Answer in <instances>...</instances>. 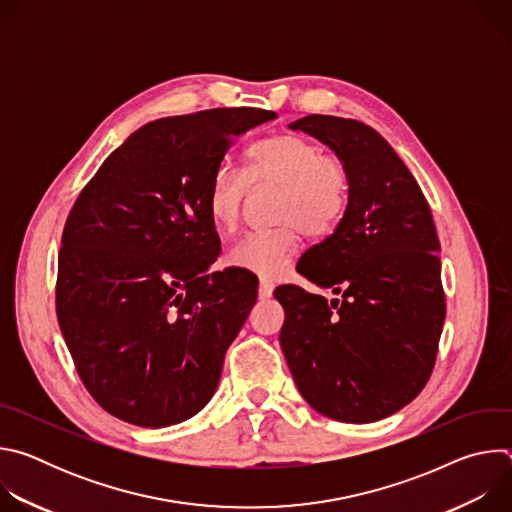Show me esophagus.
<instances>
[{
    "instance_id": "34e87169",
    "label": "esophagus",
    "mask_w": 512,
    "mask_h": 512,
    "mask_svg": "<svg viewBox=\"0 0 512 512\" xmlns=\"http://www.w3.org/2000/svg\"><path fill=\"white\" fill-rule=\"evenodd\" d=\"M273 281H269V279H261L259 281V298L261 300H267V298H271V294H273Z\"/></svg>"
}]
</instances>
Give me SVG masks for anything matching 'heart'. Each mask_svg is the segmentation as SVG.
Instances as JSON below:
<instances>
[{"mask_svg": "<svg viewBox=\"0 0 512 512\" xmlns=\"http://www.w3.org/2000/svg\"><path fill=\"white\" fill-rule=\"evenodd\" d=\"M249 184L275 190L277 225L239 239L229 263L261 277L285 271L298 253L300 229L312 237L328 235L346 210L350 190L346 164L338 156L320 154L318 145L302 135H271L251 145L245 172L223 166L212 174L206 208L218 233L231 235L239 227Z\"/></svg>", "mask_w": 512, "mask_h": 512, "instance_id": "heart-1", "label": "heart"}]
</instances>
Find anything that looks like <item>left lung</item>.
<instances>
[{"label":"left lung","instance_id":"obj_1","mask_svg":"<svg viewBox=\"0 0 512 512\" xmlns=\"http://www.w3.org/2000/svg\"><path fill=\"white\" fill-rule=\"evenodd\" d=\"M300 129L346 164L350 190L334 233L304 253L300 273L342 300L281 285L279 342L302 397L322 415L371 423L411 403L435 364L446 320L429 204L373 127L308 115Z\"/></svg>","mask_w":512,"mask_h":512}]
</instances>
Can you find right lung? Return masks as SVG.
<instances>
[{
	"mask_svg": "<svg viewBox=\"0 0 512 512\" xmlns=\"http://www.w3.org/2000/svg\"><path fill=\"white\" fill-rule=\"evenodd\" d=\"M275 117L233 107L145 123L72 206L58 324L87 391L117 419L168 427L214 395L257 283L241 269L206 273L221 253L206 192L233 139Z\"/></svg>",
	"mask_w": 512,
	"mask_h": 512,
	"instance_id": "add662e5",
	"label": "right lung"
}]
</instances>
